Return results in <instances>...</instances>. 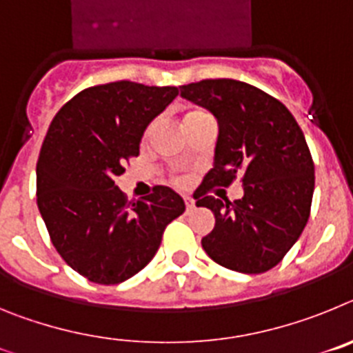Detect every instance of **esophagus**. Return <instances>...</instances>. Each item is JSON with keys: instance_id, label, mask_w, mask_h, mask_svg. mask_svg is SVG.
Instances as JSON below:
<instances>
[{"instance_id": "34e87169", "label": "esophagus", "mask_w": 353, "mask_h": 353, "mask_svg": "<svg viewBox=\"0 0 353 353\" xmlns=\"http://www.w3.org/2000/svg\"><path fill=\"white\" fill-rule=\"evenodd\" d=\"M183 201H185V210L187 212H191L192 208H194V199H192V198L185 196V198H183Z\"/></svg>"}]
</instances>
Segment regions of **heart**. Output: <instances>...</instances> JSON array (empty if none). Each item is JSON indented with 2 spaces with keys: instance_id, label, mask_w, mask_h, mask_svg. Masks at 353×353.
Returning <instances> with one entry per match:
<instances>
[{
  "instance_id": "b5f03b06",
  "label": "heart",
  "mask_w": 353,
  "mask_h": 353,
  "mask_svg": "<svg viewBox=\"0 0 353 353\" xmlns=\"http://www.w3.org/2000/svg\"><path fill=\"white\" fill-rule=\"evenodd\" d=\"M205 111H191V113H187L185 118H183V121H189L192 120V118H198V117H205ZM146 134H148V130H146Z\"/></svg>"
}]
</instances>
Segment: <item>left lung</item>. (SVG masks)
Wrapping results in <instances>:
<instances>
[{
	"mask_svg": "<svg viewBox=\"0 0 353 353\" xmlns=\"http://www.w3.org/2000/svg\"><path fill=\"white\" fill-rule=\"evenodd\" d=\"M180 95L217 120L214 168L194 192L214 212L215 226L201 239L205 252L230 270L261 274L276 267L310 219L314 164L304 132L281 102L235 79L180 86ZM240 174L245 196L235 202L211 194Z\"/></svg>",
	"mask_w": 353,
	"mask_h": 353,
	"instance_id": "1",
	"label": "left lung"
}]
</instances>
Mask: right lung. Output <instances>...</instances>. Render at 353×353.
Masks as SVG:
<instances>
[{
	"label": "right lung",
	"mask_w": 353,
	"mask_h": 353,
	"mask_svg": "<svg viewBox=\"0 0 353 353\" xmlns=\"http://www.w3.org/2000/svg\"><path fill=\"white\" fill-rule=\"evenodd\" d=\"M176 95L174 86L117 81L83 90L52 118L37 162V205L56 251L88 281L118 285L145 269L185 210L170 187L127 201L114 183Z\"/></svg>",
	"instance_id": "right-lung-1"
}]
</instances>
